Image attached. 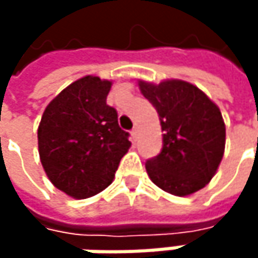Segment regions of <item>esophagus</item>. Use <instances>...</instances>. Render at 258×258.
Listing matches in <instances>:
<instances>
[{
	"label": "esophagus",
	"instance_id": "obj_1",
	"mask_svg": "<svg viewBox=\"0 0 258 258\" xmlns=\"http://www.w3.org/2000/svg\"><path fill=\"white\" fill-rule=\"evenodd\" d=\"M137 134H139V128H137V127H134V128L131 130V139H133V140H136V139H137Z\"/></svg>",
	"mask_w": 258,
	"mask_h": 258
}]
</instances>
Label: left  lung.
<instances>
[{
    "label": "left lung",
    "mask_w": 258,
    "mask_h": 258,
    "mask_svg": "<svg viewBox=\"0 0 258 258\" xmlns=\"http://www.w3.org/2000/svg\"><path fill=\"white\" fill-rule=\"evenodd\" d=\"M139 88L157 109L164 133L161 152L145 164L151 180L175 196L202 189L224 155L226 125L218 106L183 80H140Z\"/></svg>",
    "instance_id": "obj_1"
}]
</instances>
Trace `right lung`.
Wrapping results in <instances>:
<instances>
[{
	"instance_id": "add662e5",
	"label": "right lung",
	"mask_w": 258,
	"mask_h": 258,
	"mask_svg": "<svg viewBox=\"0 0 258 258\" xmlns=\"http://www.w3.org/2000/svg\"><path fill=\"white\" fill-rule=\"evenodd\" d=\"M110 80L85 76L61 91L38 125V154L50 182L67 196L88 199L115 178L131 142L106 103Z\"/></svg>"
}]
</instances>
